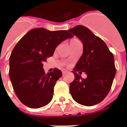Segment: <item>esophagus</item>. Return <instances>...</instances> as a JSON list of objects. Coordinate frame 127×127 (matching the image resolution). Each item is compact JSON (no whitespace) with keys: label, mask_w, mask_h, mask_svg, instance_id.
<instances>
[{"label":"esophagus","mask_w":127,"mask_h":127,"mask_svg":"<svg viewBox=\"0 0 127 127\" xmlns=\"http://www.w3.org/2000/svg\"><path fill=\"white\" fill-rule=\"evenodd\" d=\"M66 72H67V71H66V70H65V69H63V70H62V73H63V74L66 73Z\"/></svg>","instance_id":"34e87169"}]
</instances>
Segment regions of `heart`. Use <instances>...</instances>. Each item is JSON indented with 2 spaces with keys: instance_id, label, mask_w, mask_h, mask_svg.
Instances as JSON below:
<instances>
[{
  "instance_id": "1",
  "label": "heart",
  "mask_w": 127,
  "mask_h": 127,
  "mask_svg": "<svg viewBox=\"0 0 127 127\" xmlns=\"http://www.w3.org/2000/svg\"><path fill=\"white\" fill-rule=\"evenodd\" d=\"M76 41H77V39H72V40H71V41H70V43H73V42Z\"/></svg>"
}]
</instances>
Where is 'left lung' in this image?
<instances>
[{"label": "left lung", "mask_w": 127, "mask_h": 127, "mask_svg": "<svg viewBox=\"0 0 127 127\" xmlns=\"http://www.w3.org/2000/svg\"><path fill=\"white\" fill-rule=\"evenodd\" d=\"M81 40L83 54L72 71L74 80L70 93L78 103L93 106L106 97L116 75L114 58L105 43L85 26L78 25L68 30ZM85 72L86 79L77 73Z\"/></svg>", "instance_id": "8db88e82"}]
</instances>
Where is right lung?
<instances>
[{
	"label": "right lung",
	"mask_w": 127,
	"mask_h": 127,
	"mask_svg": "<svg viewBox=\"0 0 127 127\" xmlns=\"http://www.w3.org/2000/svg\"><path fill=\"white\" fill-rule=\"evenodd\" d=\"M73 35L68 31H50L43 28L28 32L13 48L9 58V77L20 101L31 108H39L52 101L60 69L45 74L43 63L56 47Z\"/></svg>",
	"instance_id": "1"
}]
</instances>
